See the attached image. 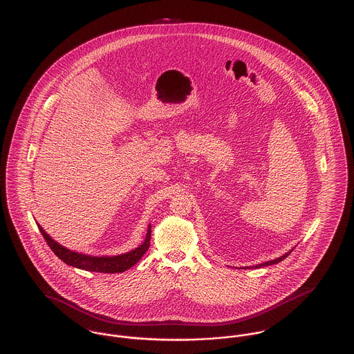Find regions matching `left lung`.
Returning <instances> with one entry per match:
<instances>
[{"mask_svg":"<svg viewBox=\"0 0 354 354\" xmlns=\"http://www.w3.org/2000/svg\"><path fill=\"white\" fill-rule=\"evenodd\" d=\"M292 252V249L290 250V252H287L286 254H283V256H280V257H277V259H274V260H271V261H266V263H263V264H257V266H254V268H261V267H267V266H272V264H277V263H280L281 260H284L290 253ZM244 268H249V267H244Z\"/></svg>","mask_w":354,"mask_h":354,"instance_id":"obj_1","label":"left lung"}]
</instances>
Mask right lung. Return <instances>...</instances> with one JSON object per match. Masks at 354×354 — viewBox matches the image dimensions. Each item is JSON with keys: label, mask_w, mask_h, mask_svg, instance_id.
I'll list each match as a JSON object with an SVG mask.
<instances>
[{"label": "right lung", "mask_w": 354, "mask_h": 354, "mask_svg": "<svg viewBox=\"0 0 354 354\" xmlns=\"http://www.w3.org/2000/svg\"><path fill=\"white\" fill-rule=\"evenodd\" d=\"M40 233L43 234L46 243L51 248V250L67 266L90 271V272H102V273H121L125 272L127 270L132 268L137 261L142 257V254L148 250L149 248V241H151V225L148 226V232L145 236L144 243L137 246L136 249L118 254V256H90V254H83L78 252H73L60 244H57L54 239H51L46 230L37 223Z\"/></svg>", "instance_id": "right-lung-1"}]
</instances>
